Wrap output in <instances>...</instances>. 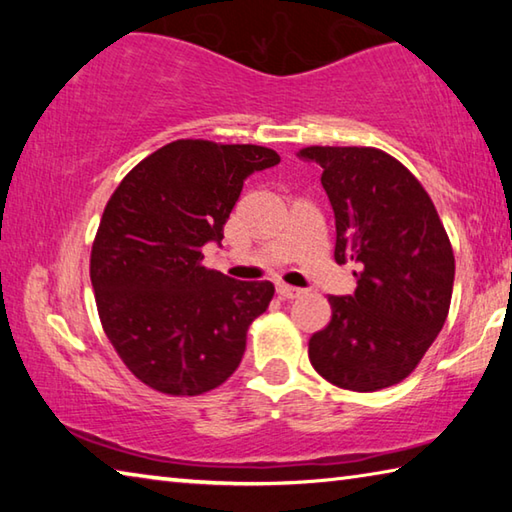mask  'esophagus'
<instances>
[{
  "label": "esophagus",
  "instance_id": "1",
  "mask_svg": "<svg viewBox=\"0 0 512 512\" xmlns=\"http://www.w3.org/2000/svg\"><path fill=\"white\" fill-rule=\"evenodd\" d=\"M277 296H280L282 300H293V298L302 296V289L289 287V284H277Z\"/></svg>",
  "mask_w": 512,
  "mask_h": 512
}]
</instances>
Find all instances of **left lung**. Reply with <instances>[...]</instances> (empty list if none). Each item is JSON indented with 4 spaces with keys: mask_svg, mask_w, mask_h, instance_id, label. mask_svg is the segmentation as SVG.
Instances as JSON below:
<instances>
[{
    "mask_svg": "<svg viewBox=\"0 0 512 512\" xmlns=\"http://www.w3.org/2000/svg\"><path fill=\"white\" fill-rule=\"evenodd\" d=\"M298 155L323 167L336 264L359 266L352 296H329L332 320L309 339V361L339 388H388L411 375L445 325L452 244L418 178L388 153L307 146Z\"/></svg>",
    "mask_w": 512,
    "mask_h": 512,
    "instance_id": "1",
    "label": "left lung"
}]
</instances>
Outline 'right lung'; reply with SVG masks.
Listing matches in <instances>:
<instances>
[{
    "label": "right lung",
    "instance_id": "right-lung-1",
    "mask_svg": "<svg viewBox=\"0 0 512 512\" xmlns=\"http://www.w3.org/2000/svg\"><path fill=\"white\" fill-rule=\"evenodd\" d=\"M280 155L255 144L176 140L121 180L103 210L90 277L103 332L146 386L201 395L239 368L275 287L207 271L244 180Z\"/></svg>",
    "mask_w": 512,
    "mask_h": 512
}]
</instances>
